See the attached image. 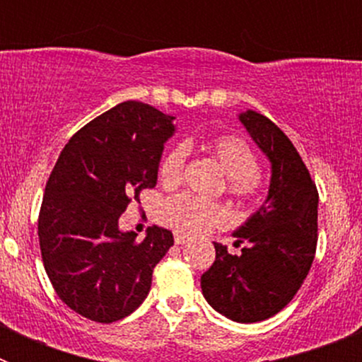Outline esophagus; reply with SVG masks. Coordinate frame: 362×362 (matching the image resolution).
I'll return each mask as SVG.
<instances>
[{"label": "esophagus", "mask_w": 362, "mask_h": 362, "mask_svg": "<svg viewBox=\"0 0 362 362\" xmlns=\"http://www.w3.org/2000/svg\"><path fill=\"white\" fill-rule=\"evenodd\" d=\"M174 241H175V245H185V243L188 241V238L185 235V233H175Z\"/></svg>", "instance_id": "esophagus-1"}]
</instances>
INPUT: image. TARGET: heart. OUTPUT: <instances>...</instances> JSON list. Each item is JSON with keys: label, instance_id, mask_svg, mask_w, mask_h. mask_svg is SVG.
<instances>
[{"label": "heart", "instance_id": "1", "mask_svg": "<svg viewBox=\"0 0 362 362\" xmlns=\"http://www.w3.org/2000/svg\"><path fill=\"white\" fill-rule=\"evenodd\" d=\"M206 150L217 161L223 174L228 177L230 194L238 197L254 196L259 188V163L252 148L243 139L233 136L214 137ZM185 166V148L174 146L166 152L159 165V179L166 187L181 181ZM159 217L165 225L185 233H201L214 226L225 225L228 212L214 203H204L192 196H175L163 204Z\"/></svg>", "mask_w": 362, "mask_h": 362}]
</instances>
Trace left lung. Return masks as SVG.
I'll list each match as a JSON object with an SVG mask.
<instances>
[{
  "label": "left lung",
  "instance_id": "obj_1",
  "mask_svg": "<svg viewBox=\"0 0 362 362\" xmlns=\"http://www.w3.org/2000/svg\"><path fill=\"white\" fill-rule=\"evenodd\" d=\"M270 161L267 199L232 233L239 254L214 243L216 261L201 276L210 306L235 322L279 313L308 276L317 246L319 194L286 134L255 110L238 114Z\"/></svg>",
  "mask_w": 362,
  "mask_h": 362
}]
</instances>
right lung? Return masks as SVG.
<instances>
[{
  "label": "right lung",
  "instance_id": "obj_1",
  "mask_svg": "<svg viewBox=\"0 0 362 362\" xmlns=\"http://www.w3.org/2000/svg\"><path fill=\"white\" fill-rule=\"evenodd\" d=\"M174 119L139 101L116 105L70 137L50 174L37 221L45 272L59 299L90 321L130 315L174 245L161 226H148L141 243L119 228L130 199L158 183Z\"/></svg>",
  "mask_w": 362,
  "mask_h": 362
}]
</instances>
